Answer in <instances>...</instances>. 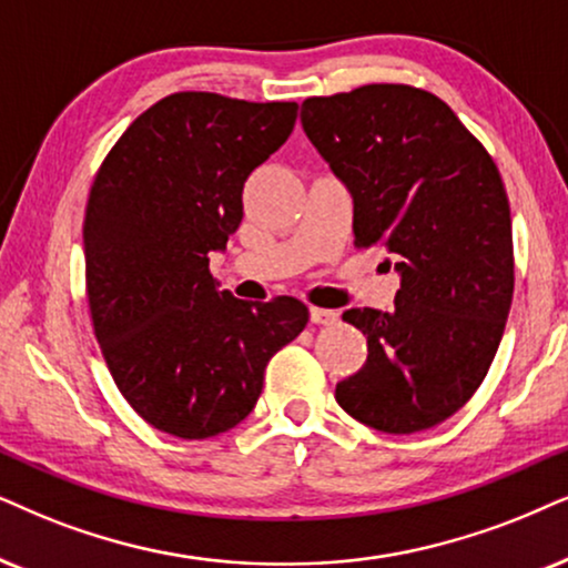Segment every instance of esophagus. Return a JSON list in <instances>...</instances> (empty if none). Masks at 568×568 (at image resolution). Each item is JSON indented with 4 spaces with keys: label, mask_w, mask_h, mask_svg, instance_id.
I'll return each instance as SVG.
<instances>
[{
    "label": "esophagus",
    "mask_w": 568,
    "mask_h": 568,
    "mask_svg": "<svg viewBox=\"0 0 568 568\" xmlns=\"http://www.w3.org/2000/svg\"><path fill=\"white\" fill-rule=\"evenodd\" d=\"M308 317H312L314 325H335V322H337V312H333V308L312 306V312H308Z\"/></svg>",
    "instance_id": "obj_1"
}]
</instances>
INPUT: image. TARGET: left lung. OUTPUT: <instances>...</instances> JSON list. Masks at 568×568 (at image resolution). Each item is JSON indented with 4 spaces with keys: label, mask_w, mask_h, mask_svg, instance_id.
<instances>
[{
    "label": "left lung",
    "mask_w": 568,
    "mask_h": 568,
    "mask_svg": "<svg viewBox=\"0 0 568 568\" xmlns=\"http://www.w3.org/2000/svg\"><path fill=\"white\" fill-rule=\"evenodd\" d=\"M301 125L354 196L356 248L383 246L400 272L393 312H343L369 354L335 400L379 433L440 425L483 385L511 308L500 172L454 110L414 85L312 97Z\"/></svg>",
    "instance_id": "8db88e82"
}]
</instances>
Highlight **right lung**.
Here are the masks:
<instances>
[{"mask_svg": "<svg viewBox=\"0 0 568 568\" xmlns=\"http://www.w3.org/2000/svg\"><path fill=\"white\" fill-rule=\"evenodd\" d=\"M296 102L178 91L120 135L83 220L85 296L110 375L162 433L204 440L256 406L264 367L308 322L298 298L217 291L210 254L243 220V183L296 123Z\"/></svg>", "mask_w": 568, "mask_h": 568, "instance_id": "1", "label": "right lung"}]
</instances>
